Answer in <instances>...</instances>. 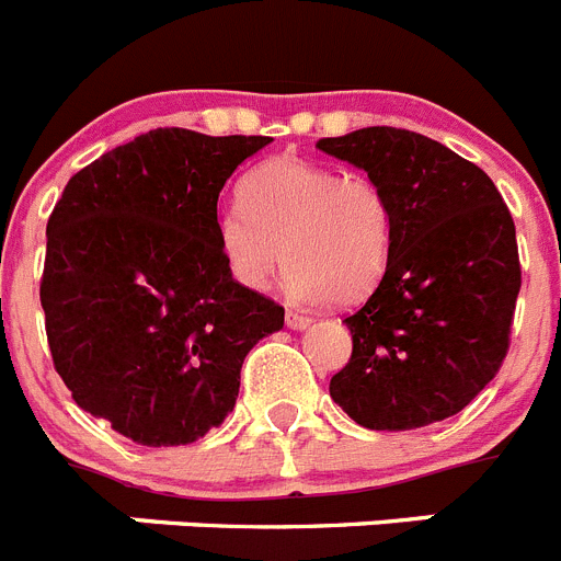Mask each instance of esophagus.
<instances>
[{"label": "esophagus", "mask_w": 561, "mask_h": 561, "mask_svg": "<svg viewBox=\"0 0 561 561\" xmlns=\"http://www.w3.org/2000/svg\"><path fill=\"white\" fill-rule=\"evenodd\" d=\"M309 323H311V317L304 314V311H297V309L286 311V325H289V329H306Z\"/></svg>", "instance_id": "esophagus-1"}]
</instances>
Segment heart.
Segmentation results:
<instances>
[{
  "instance_id": "heart-1",
  "label": "heart",
  "mask_w": 561,
  "mask_h": 561,
  "mask_svg": "<svg viewBox=\"0 0 561 561\" xmlns=\"http://www.w3.org/2000/svg\"><path fill=\"white\" fill-rule=\"evenodd\" d=\"M393 232V205L374 176L289 153L247 173L241 202L213 219L219 255L238 284L266 289L286 261L291 295L331 304H354L379 284Z\"/></svg>"
}]
</instances>
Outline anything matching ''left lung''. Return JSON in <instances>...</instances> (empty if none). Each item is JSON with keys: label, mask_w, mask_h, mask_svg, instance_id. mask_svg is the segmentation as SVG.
Wrapping results in <instances>:
<instances>
[{"label": "left lung", "mask_w": 561, "mask_h": 561, "mask_svg": "<svg viewBox=\"0 0 561 561\" xmlns=\"http://www.w3.org/2000/svg\"><path fill=\"white\" fill-rule=\"evenodd\" d=\"M317 148L368 171L396 213L388 270L345 317L354 351L331 399L388 433L460 413L512 342L523 272L503 196L474 162L408 128H359Z\"/></svg>", "instance_id": "8db88e82"}]
</instances>
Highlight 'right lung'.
Masks as SVG:
<instances>
[{"mask_svg":"<svg viewBox=\"0 0 561 561\" xmlns=\"http://www.w3.org/2000/svg\"><path fill=\"white\" fill-rule=\"evenodd\" d=\"M270 137L153 128L67 182L47 221L49 354L81 410L142 447L193 444L236 408L241 365L284 306L227 272L225 182Z\"/></svg>","mask_w":561,"mask_h":561,"instance_id":"obj_1","label":"right lung"}]
</instances>
